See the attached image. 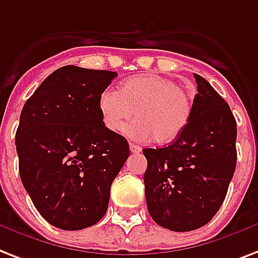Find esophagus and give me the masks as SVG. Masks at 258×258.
Instances as JSON below:
<instances>
[{
  "instance_id": "34e87169",
  "label": "esophagus",
  "mask_w": 258,
  "mask_h": 258,
  "mask_svg": "<svg viewBox=\"0 0 258 258\" xmlns=\"http://www.w3.org/2000/svg\"><path fill=\"white\" fill-rule=\"evenodd\" d=\"M130 151H131V153H141V151H142V147L138 146L135 143H130Z\"/></svg>"
}]
</instances>
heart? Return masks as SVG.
Listing matches in <instances>:
<instances>
[{
    "mask_svg": "<svg viewBox=\"0 0 258 258\" xmlns=\"http://www.w3.org/2000/svg\"><path fill=\"white\" fill-rule=\"evenodd\" d=\"M98 107L105 127L116 134L127 128L135 112L130 134L137 139L154 138L158 145L174 142L194 111L190 96L176 81L154 74L128 78L119 90H104Z\"/></svg>",
    "mask_w": 258,
    "mask_h": 258,
    "instance_id": "obj_1",
    "label": "heart"
}]
</instances>
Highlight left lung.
Here are the masks:
<instances>
[{"mask_svg": "<svg viewBox=\"0 0 258 258\" xmlns=\"http://www.w3.org/2000/svg\"><path fill=\"white\" fill-rule=\"evenodd\" d=\"M186 128L169 146L143 149L149 214L161 227L190 231L211 221L237 164V121L225 98L199 74Z\"/></svg>", "mask_w": 258, "mask_h": 258, "instance_id": "1", "label": "left lung"}]
</instances>
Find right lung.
Instances as JSON below:
<instances>
[{
	"mask_svg": "<svg viewBox=\"0 0 258 258\" xmlns=\"http://www.w3.org/2000/svg\"><path fill=\"white\" fill-rule=\"evenodd\" d=\"M117 73L63 66L27 100L16 131L21 181L39 214L62 230L96 225L130 155L105 127L100 96Z\"/></svg>",
	"mask_w": 258,
	"mask_h": 258,
	"instance_id": "right-lung-1",
	"label": "right lung"
}]
</instances>
